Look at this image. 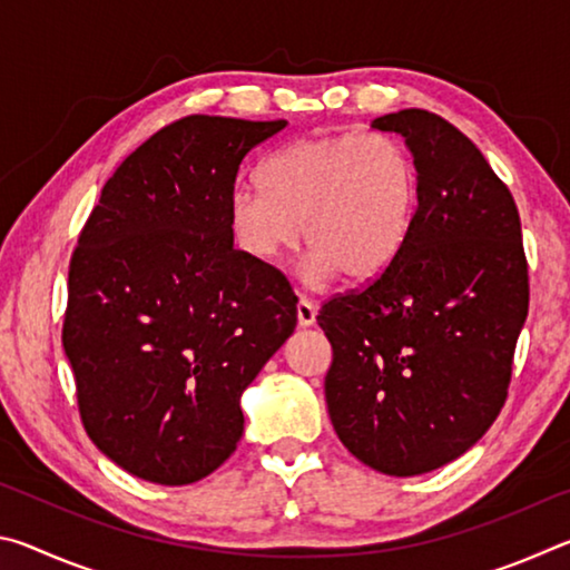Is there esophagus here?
Returning a JSON list of instances; mask_svg holds the SVG:
<instances>
[{
	"instance_id": "esophagus-1",
	"label": "esophagus",
	"mask_w": 570,
	"mask_h": 570,
	"mask_svg": "<svg viewBox=\"0 0 570 570\" xmlns=\"http://www.w3.org/2000/svg\"><path fill=\"white\" fill-rule=\"evenodd\" d=\"M296 320H298V326H312L316 322V306H314V302H308V298H298Z\"/></svg>"
}]
</instances>
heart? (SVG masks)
<instances>
[{
	"label": "heart",
	"mask_w": 570,
	"mask_h": 570,
	"mask_svg": "<svg viewBox=\"0 0 570 570\" xmlns=\"http://www.w3.org/2000/svg\"><path fill=\"white\" fill-rule=\"evenodd\" d=\"M420 173L397 140L380 132L302 138L262 166V188L236 186L228 226L258 262L292 248L304 226L316 276L350 284L382 276L412 236Z\"/></svg>",
	"instance_id": "b5f03b06"
}]
</instances>
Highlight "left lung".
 <instances>
[{
	"mask_svg": "<svg viewBox=\"0 0 570 570\" xmlns=\"http://www.w3.org/2000/svg\"><path fill=\"white\" fill-rule=\"evenodd\" d=\"M372 128L407 146L420 208L397 262L316 316L334 352L324 394L356 460L412 478L465 455L495 422L528 316V264L513 196L455 125L412 108Z\"/></svg>",
	"mask_w": 570,
	"mask_h": 570,
	"instance_id": "1",
	"label": "left lung"
}]
</instances>
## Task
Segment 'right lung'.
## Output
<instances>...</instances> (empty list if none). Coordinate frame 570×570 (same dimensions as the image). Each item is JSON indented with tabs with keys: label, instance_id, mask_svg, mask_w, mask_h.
<instances>
[{
	"label": "right lung",
	"instance_id": "right-lung-1",
	"mask_svg": "<svg viewBox=\"0 0 570 570\" xmlns=\"http://www.w3.org/2000/svg\"><path fill=\"white\" fill-rule=\"evenodd\" d=\"M284 128L168 125L122 160L77 238L62 346L85 430L135 478L190 485L224 465L240 394L294 334L292 286L228 226L240 160Z\"/></svg>",
	"mask_w": 570,
	"mask_h": 570
}]
</instances>
